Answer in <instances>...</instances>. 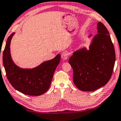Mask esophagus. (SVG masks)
Here are the masks:
<instances>
[{
  "instance_id": "34e87169",
  "label": "esophagus",
  "mask_w": 121,
  "mask_h": 121,
  "mask_svg": "<svg viewBox=\"0 0 121 121\" xmlns=\"http://www.w3.org/2000/svg\"><path fill=\"white\" fill-rule=\"evenodd\" d=\"M61 56H62V58L63 59H66L68 57V53H67L66 52H63L62 53Z\"/></svg>"
}]
</instances>
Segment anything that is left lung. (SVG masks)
Returning a JSON list of instances; mask_svg holds the SVG:
<instances>
[{
  "instance_id": "left-lung-1",
  "label": "left lung",
  "mask_w": 121,
  "mask_h": 121,
  "mask_svg": "<svg viewBox=\"0 0 121 121\" xmlns=\"http://www.w3.org/2000/svg\"><path fill=\"white\" fill-rule=\"evenodd\" d=\"M97 29L89 50L84 48L74 52L69 60L74 84L83 91H92L105 85L114 70L115 52L109 31L101 22Z\"/></svg>"
}]
</instances>
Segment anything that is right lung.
<instances>
[{"instance_id": "1", "label": "right lung", "mask_w": 121, "mask_h": 121, "mask_svg": "<svg viewBox=\"0 0 121 121\" xmlns=\"http://www.w3.org/2000/svg\"><path fill=\"white\" fill-rule=\"evenodd\" d=\"M14 35L8 37L3 52V62L9 82L18 91L30 96H39L50 88L56 69L60 59L58 54L54 58L33 69H22L13 62L10 53V43Z\"/></svg>"}]
</instances>
